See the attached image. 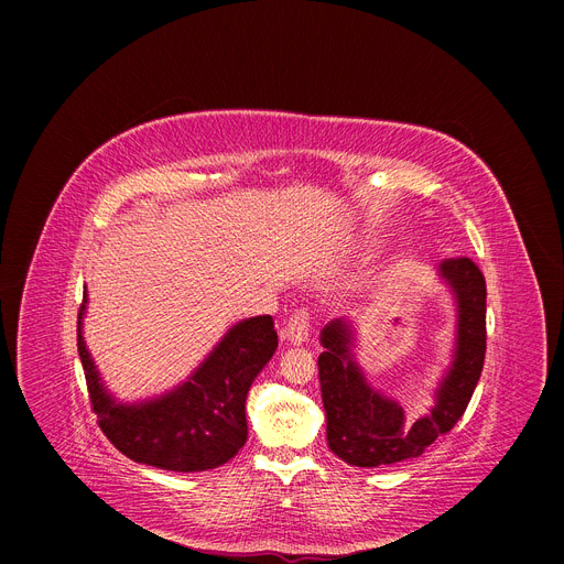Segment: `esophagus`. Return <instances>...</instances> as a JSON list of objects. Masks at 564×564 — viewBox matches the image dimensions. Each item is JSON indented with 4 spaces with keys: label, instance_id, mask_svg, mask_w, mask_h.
I'll return each mask as SVG.
<instances>
[{
    "label": "esophagus",
    "instance_id": "obj_1",
    "mask_svg": "<svg viewBox=\"0 0 564 564\" xmlns=\"http://www.w3.org/2000/svg\"><path fill=\"white\" fill-rule=\"evenodd\" d=\"M308 332H311V317H308V313L306 311H297L288 319L281 336L290 345H302V343L308 340Z\"/></svg>",
    "mask_w": 564,
    "mask_h": 564
}]
</instances>
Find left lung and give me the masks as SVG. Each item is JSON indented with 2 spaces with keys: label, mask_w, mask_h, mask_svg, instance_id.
Returning a JSON list of instances; mask_svg holds the SVG:
<instances>
[{
  "label": "left lung",
  "mask_w": 564,
  "mask_h": 564,
  "mask_svg": "<svg viewBox=\"0 0 564 564\" xmlns=\"http://www.w3.org/2000/svg\"><path fill=\"white\" fill-rule=\"evenodd\" d=\"M457 306L453 361L434 391V406L409 423L393 398L372 389L354 359V324L332 319L319 334L324 351L317 359L322 404L327 411V441L332 453L351 466H387L421 457L427 446L451 432L470 402L485 366L487 349V285L478 264L451 258L438 264Z\"/></svg>",
  "instance_id": "left-lung-1"
}]
</instances>
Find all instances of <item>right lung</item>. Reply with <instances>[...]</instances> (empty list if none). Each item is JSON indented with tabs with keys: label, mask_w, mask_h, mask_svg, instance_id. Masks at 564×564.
Here are the masks:
<instances>
[{
	"label": "right lung",
	"mask_w": 564,
	"mask_h": 564,
	"mask_svg": "<svg viewBox=\"0 0 564 564\" xmlns=\"http://www.w3.org/2000/svg\"><path fill=\"white\" fill-rule=\"evenodd\" d=\"M77 315V349L91 406L105 436L137 464L175 473L217 468L247 443V393L274 357L279 336L272 315L232 324L205 361L175 389L141 402H118L86 349Z\"/></svg>",
	"instance_id": "1"
}]
</instances>
